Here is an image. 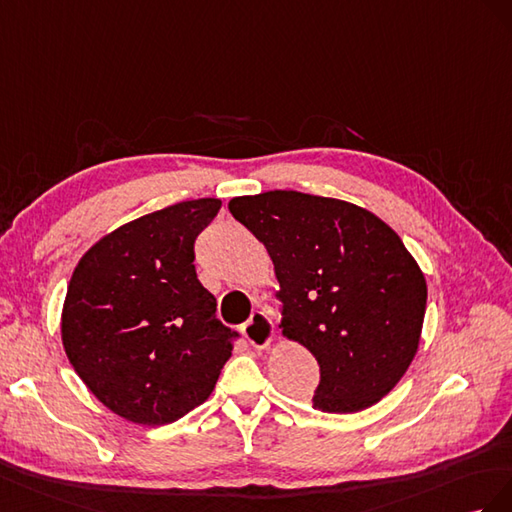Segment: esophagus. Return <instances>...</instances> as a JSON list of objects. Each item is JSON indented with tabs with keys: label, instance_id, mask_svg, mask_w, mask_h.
I'll use <instances>...</instances> for the list:
<instances>
[{
	"label": "esophagus",
	"instance_id": "obj_1",
	"mask_svg": "<svg viewBox=\"0 0 512 512\" xmlns=\"http://www.w3.org/2000/svg\"><path fill=\"white\" fill-rule=\"evenodd\" d=\"M274 332H276L274 321L264 311H255L251 315V319H248L246 324L242 326V334L246 337V341L257 349L268 347L274 339Z\"/></svg>",
	"mask_w": 512,
	"mask_h": 512
}]
</instances>
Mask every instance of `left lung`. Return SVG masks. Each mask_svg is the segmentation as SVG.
<instances>
[{
  "instance_id": "obj_1",
  "label": "left lung",
  "mask_w": 512,
  "mask_h": 512,
  "mask_svg": "<svg viewBox=\"0 0 512 512\" xmlns=\"http://www.w3.org/2000/svg\"><path fill=\"white\" fill-rule=\"evenodd\" d=\"M266 246L283 337L319 364L313 407L354 414L399 384L420 343L427 283L382 218L349 201L268 191L229 201Z\"/></svg>"
}]
</instances>
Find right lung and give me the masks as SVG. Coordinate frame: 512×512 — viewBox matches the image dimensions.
I'll return each mask as SVG.
<instances>
[{
	"label": "right lung",
	"mask_w": 512,
	"mask_h": 512,
	"mask_svg": "<svg viewBox=\"0 0 512 512\" xmlns=\"http://www.w3.org/2000/svg\"><path fill=\"white\" fill-rule=\"evenodd\" d=\"M221 199L135 218L77 264L62 309L66 356L94 397L137 425H169L206 401L238 332L216 319L195 240Z\"/></svg>",
	"instance_id": "add662e5"
}]
</instances>
